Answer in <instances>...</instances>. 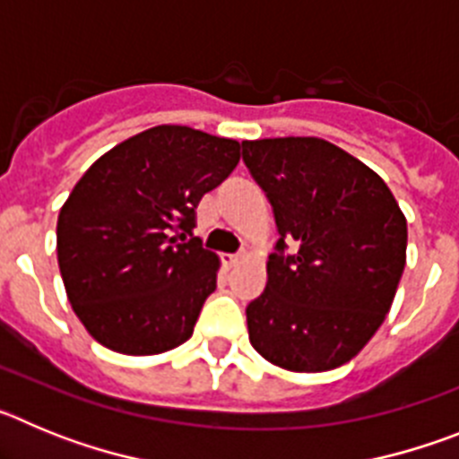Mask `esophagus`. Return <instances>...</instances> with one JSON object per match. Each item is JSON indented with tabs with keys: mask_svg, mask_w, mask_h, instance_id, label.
Returning <instances> with one entry per match:
<instances>
[{
	"mask_svg": "<svg viewBox=\"0 0 459 459\" xmlns=\"http://www.w3.org/2000/svg\"><path fill=\"white\" fill-rule=\"evenodd\" d=\"M238 259H241V255H222V264H225L227 269H232V266L238 264Z\"/></svg>",
	"mask_w": 459,
	"mask_h": 459,
	"instance_id": "esophagus-1",
	"label": "esophagus"
}]
</instances>
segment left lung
<instances>
[{
  "label": "left lung",
  "instance_id": "8db88e82",
  "mask_svg": "<svg viewBox=\"0 0 459 459\" xmlns=\"http://www.w3.org/2000/svg\"><path fill=\"white\" fill-rule=\"evenodd\" d=\"M241 147L280 234L264 291L246 307L250 344L282 370L340 368L391 310L407 218L379 174L331 142L269 137Z\"/></svg>",
  "mask_w": 459,
  "mask_h": 459
}]
</instances>
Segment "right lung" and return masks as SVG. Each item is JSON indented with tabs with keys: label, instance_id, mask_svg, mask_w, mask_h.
Segmentation results:
<instances>
[{
	"label": "right lung",
	"instance_id": "right-lung-1",
	"mask_svg": "<svg viewBox=\"0 0 459 459\" xmlns=\"http://www.w3.org/2000/svg\"><path fill=\"white\" fill-rule=\"evenodd\" d=\"M237 140L153 126L96 160L56 221L73 310L96 342L152 356L184 344L221 259L193 236L195 209L238 163Z\"/></svg>",
	"mask_w": 459,
	"mask_h": 459
}]
</instances>
